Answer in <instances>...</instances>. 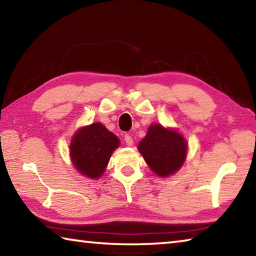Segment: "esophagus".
Returning a JSON list of instances; mask_svg holds the SVG:
<instances>
[{"instance_id": "34e87169", "label": "esophagus", "mask_w": 256, "mask_h": 256, "mask_svg": "<svg viewBox=\"0 0 256 256\" xmlns=\"http://www.w3.org/2000/svg\"><path fill=\"white\" fill-rule=\"evenodd\" d=\"M124 141H125V144H126L130 146L133 144V138H132L131 136H130V134H125V136H124Z\"/></svg>"}]
</instances>
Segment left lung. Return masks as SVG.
<instances>
[{
	"mask_svg": "<svg viewBox=\"0 0 256 256\" xmlns=\"http://www.w3.org/2000/svg\"><path fill=\"white\" fill-rule=\"evenodd\" d=\"M188 144L180 133L162 125H151L146 138L138 144V151L156 174L168 176L182 167Z\"/></svg>",
	"mask_w": 256,
	"mask_h": 256,
	"instance_id": "obj_1",
	"label": "left lung"
}]
</instances>
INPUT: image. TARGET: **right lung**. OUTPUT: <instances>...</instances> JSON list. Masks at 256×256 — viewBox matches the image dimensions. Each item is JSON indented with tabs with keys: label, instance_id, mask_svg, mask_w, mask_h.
I'll return each instance as SVG.
<instances>
[{
	"label": "right lung",
	"instance_id": "1",
	"mask_svg": "<svg viewBox=\"0 0 256 256\" xmlns=\"http://www.w3.org/2000/svg\"><path fill=\"white\" fill-rule=\"evenodd\" d=\"M120 146L118 138L100 123L82 128L76 133L70 146L72 162L82 175L100 177L110 158Z\"/></svg>",
	"mask_w": 256,
	"mask_h": 256
}]
</instances>
